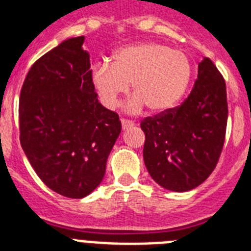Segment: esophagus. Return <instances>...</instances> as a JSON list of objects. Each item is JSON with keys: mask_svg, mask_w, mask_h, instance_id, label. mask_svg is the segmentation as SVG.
Segmentation results:
<instances>
[{"mask_svg": "<svg viewBox=\"0 0 251 251\" xmlns=\"http://www.w3.org/2000/svg\"><path fill=\"white\" fill-rule=\"evenodd\" d=\"M121 122H122V127H123V129H128V128L134 127V122L129 121V119L122 118Z\"/></svg>", "mask_w": 251, "mask_h": 251, "instance_id": "obj_1", "label": "esophagus"}]
</instances>
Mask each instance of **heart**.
<instances>
[{"instance_id":"1","label":"heart","mask_w":251,"mask_h":251,"mask_svg":"<svg viewBox=\"0 0 251 251\" xmlns=\"http://www.w3.org/2000/svg\"><path fill=\"white\" fill-rule=\"evenodd\" d=\"M194 68L190 57L165 44L147 41L123 46L113 52L109 65L97 64L93 83L106 108H114L128 92L130 110L147 108L162 113L174 108L191 84Z\"/></svg>"}]
</instances>
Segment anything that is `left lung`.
<instances>
[{"label":"left lung","instance_id":"1","mask_svg":"<svg viewBox=\"0 0 251 251\" xmlns=\"http://www.w3.org/2000/svg\"><path fill=\"white\" fill-rule=\"evenodd\" d=\"M227 124L226 84L208 57L186 100L141 122L143 159L159 186L185 192L200 186L216 167Z\"/></svg>","mask_w":251,"mask_h":251}]
</instances>
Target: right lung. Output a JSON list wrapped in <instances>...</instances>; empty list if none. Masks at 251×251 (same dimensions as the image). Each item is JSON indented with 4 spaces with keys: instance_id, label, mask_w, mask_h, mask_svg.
I'll list each match as a JSON object with an SVG mask.
<instances>
[{
    "instance_id": "1",
    "label": "right lung",
    "mask_w": 251,
    "mask_h": 251,
    "mask_svg": "<svg viewBox=\"0 0 251 251\" xmlns=\"http://www.w3.org/2000/svg\"><path fill=\"white\" fill-rule=\"evenodd\" d=\"M84 36L63 41L28 70L20 94V142L40 179L83 199L98 187L122 130L98 101Z\"/></svg>"
}]
</instances>
